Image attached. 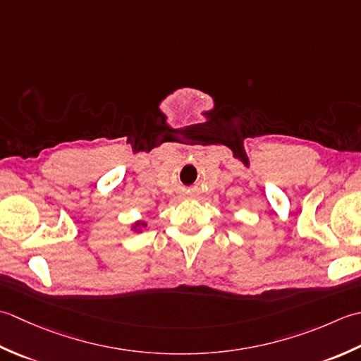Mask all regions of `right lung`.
Here are the masks:
<instances>
[{
	"label": "right lung",
	"mask_w": 361,
	"mask_h": 361,
	"mask_svg": "<svg viewBox=\"0 0 361 361\" xmlns=\"http://www.w3.org/2000/svg\"><path fill=\"white\" fill-rule=\"evenodd\" d=\"M146 226H148V224H146L145 221H142V219H137L135 223L130 224V231L135 232V233H140V232L143 231V227H146Z\"/></svg>",
	"instance_id": "1"
}]
</instances>
